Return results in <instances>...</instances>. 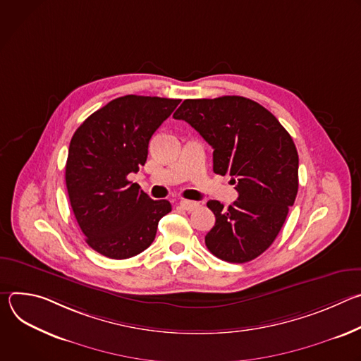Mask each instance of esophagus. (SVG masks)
<instances>
[{
    "mask_svg": "<svg viewBox=\"0 0 361 361\" xmlns=\"http://www.w3.org/2000/svg\"><path fill=\"white\" fill-rule=\"evenodd\" d=\"M180 207L184 209L185 212H192L198 207V202L197 201H190V200H181L180 201Z\"/></svg>",
    "mask_w": 361,
    "mask_h": 361,
    "instance_id": "34e87169",
    "label": "esophagus"
}]
</instances>
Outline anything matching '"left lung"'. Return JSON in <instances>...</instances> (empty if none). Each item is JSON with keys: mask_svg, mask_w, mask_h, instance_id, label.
<instances>
[{"mask_svg": "<svg viewBox=\"0 0 361 361\" xmlns=\"http://www.w3.org/2000/svg\"><path fill=\"white\" fill-rule=\"evenodd\" d=\"M213 147V170L231 176L238 198L216 216L205 245L228 263L263 254L280 233L298 191V154L291 135L259 102L240 95L184 99L173 116Z\"/></svg>", "mask_w": 361, "mask_h": 361, "instance_id": "8db88e82", "label": "left lung"}]
</instances>
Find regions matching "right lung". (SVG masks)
Masks as SVG:
<instances>
[{
  "label": "right lung",
  "instance_id": "obj_1",
  "mask_svg": "<svg viewBox=\"0 0 361 361\" xmlns=\"http://www.w3.org/2000/svg\"><path fill=\"white\" fill-rule=\"evenodd\" d=\"M181 99L124 95L92 113L74 133L66 184L87 244L114 260L130 259L156 238L167 200L149 198L130 173L144 166L151 135Z\"/></svg>",
  "mask_w": 361,
  "mask_h": 361
}]
</instances>
